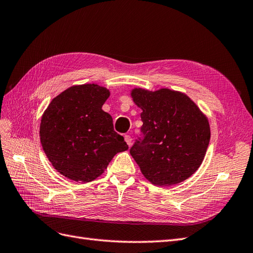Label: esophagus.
Here are the masks:
<instances>
[{
	"mask_svg": "<svg viewBox=\"0 0 253 253\" xmlns=\"http://www.w3.org/2000/svg\"><path fill=\"white\" fill-rule=\"evenodd\" d=\"M125 141H126V143L128 144V146H131L132 139H131V136H130V135H129V134H126V135H125Z\"/></svg>",
	"mask_w": 253,
	"mask_h": 253,
	"instance_id": "obj_1",
	"label": "esophagus"
}]
</instances>
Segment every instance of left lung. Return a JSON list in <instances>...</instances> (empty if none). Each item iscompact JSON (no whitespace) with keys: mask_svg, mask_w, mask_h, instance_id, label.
I'll return each instance as SVG.
<instances>
[{"mask_svg":"<svg viewBox=\"0 0 253 253\" xmlns=\"http://www.w3.org/2000/svg\"><path fill=\"white\" fill-rule=\"evenodd\" d=\"M130 94L142 109L144 135L135 141L130 155L143 176L160 186L190 178L203 163L210 142L208 118L182 92L134 88Z\"/></svg>","mask_w":253,"mask_h":253,"instance_id":"left-lung-1","label":"left lung"}]
</instances>
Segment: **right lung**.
Returning a JSON list of instances; mask_svg holds the SVG:
<instances>
[{"label":"right lung","instance_id":"add662e5","mask_svg":"<svg viewBox=\"0 0 253 253\" xmlns=\"http://www.w3.org/2000/svg\"><path fill=\"white\" fill-rule=\"evenodd\" d=\"M110 92L96 84L70 86L47 106L40 123V141L54 169L76 182H91L112 158L128 149L102 107Z\"/></svg>","mask_w":253,"mask_h":253}]
</instances>
